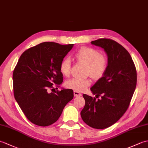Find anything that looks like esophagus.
Wrapping results in <instances>:
<instances>
[{
	"mask_svg": "<svg viewBox=\"0 0 148 148\" xmlns=\"http://www.w3.org/2000/svg\"><path fill=\"white\" fill-rule=\"evenodd\" d=\"M74 97H79L81 95V93L79 92H77V91H74Z\"/></svg>",
	"mask_w": 148,
	"mask_h": 148,
	"instance_id": "esophagus-1",
	"label": "esophagus"
}]
</instances>
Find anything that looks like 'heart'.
I'll list each match as a JSON object with an SVG mask.
<instances>
[{
  "instance_id": "obj_1",
  "label": "heart",
  "mask_w": 148,
  "mask_h": 148,
  "mask_svg": "<svg viewBox=\"0 0 148 148\" xmlns=\"http://www.w3.org/2000/svg\"><path fill=\"white\" fill-rule=\"evenodd\" d=\"M76 58L78 61L86 64V73L90 74L95 79L101 77L106 71L108 61L104 56L102 55L96 49L89 47H82L76 53ZM71 61L70 58H65L60 64V70L63 75L67 76L70 74ZM91 84V80L86 79L73 78L66 82L65 85L68 88L83 92Z\"/></svg>"
}]
</instances>
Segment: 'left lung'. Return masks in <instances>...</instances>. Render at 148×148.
Returning <instances> with one entry per match:
<instances>
[{
    "label": "left lung",
    "mask_w": 148,
    "mask_h": 148,
    "mask_svg": "<svg viewBox=\"0 0 148 148\" xmlns=\"http://www.w3.org/2000/svg\"><path fill=\"white\" fill-rule=\"evenodd\" d=\"M92 45L104 50L108 67L102 77L91 88L96 100L86 94L85 106L81 112L83 121L97 129H104L118 121L126 112L136 90L137 72L127 49L111 39H99Z\"/></svg>",
    "instance_id": "left-lung-1"
}]
</instances>
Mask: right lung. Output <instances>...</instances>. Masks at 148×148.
I'll return each instance as SVG.
<instances>
[{
	"mask_svg": "<svg viewBox=\"0 0 148 148\" xmlns=\"http://www.w3.org/2000/svg\"><path fill=\"white\" fill-rule=\"evenodd\" d=\"M73 46L74 44L42 42L26 50L19 58L12 74L14 95L32 123L41 127L54 123L73 99L71 89L48 92L53 84L62 83L60 64Z\"/></svg>",
	"mask_w": 148,
	"mask_h": 148,
	"instance_id": "right-lung-1",
	"label": "right lung"
}]
</instances>
